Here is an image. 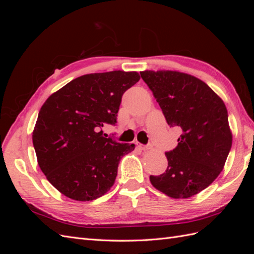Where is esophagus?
<instances>
[{
	"instance_id": "34e87169",
	"label": "esophagus",
	"mask_w": 254,
	"mask_h": 254,
	"mask_svg": "<svg viewBox=\"0 0 254 254\" xmlns=\"http://www.w3.org/2000/svg\"><path fill=\"white\" fill-rule=\"evenodd\" d=\"M137 146H139V147H140L142 150H144V151L151 149V145H141V144H139Z\"/></svg>"
}]
</instances>
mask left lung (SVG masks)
I'll return each mask as SVG.
<instances>
[{"label": "left lung", "mask_w": 254, "mask_h": 254, "mask_svg": "<svg viewBox=\"0 0 254 254\" xmlns=\"http://www.w3.org/2000/svg\"><path fill=\"white\" fill-rule=\"evenodd\" d=\"M167 124L178 127V145L165 152V173L150 176L153 187L175 199L190 198L217 178L232 146L222 99L195 76L177 71H143Z\"/></svg>", "instance_id": "8db88e82"}]
</instances>
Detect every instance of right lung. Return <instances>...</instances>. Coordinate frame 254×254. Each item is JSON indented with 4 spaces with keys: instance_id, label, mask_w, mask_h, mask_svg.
Here are the masks:
<instances>
[{
    "instance_id": "obj_1",
    "label": "right lung",
    "mask_w": 254,
    "mask_h": 254,
    "mask_svg": "<svg viewBox=\"0 0 254 254\" xmlns=\"http://www.w3.org/2000/svg\"><path fill=\"white\" fill-rule=\"evenodd\" d=\"M139 80L136 72L87 74L45 101L33 144L41 171L61 194L90 201L111 189L120 160L134 144L104 136L102 127L115 125L123 94Z\"/></svg>"
}]
</instances>
